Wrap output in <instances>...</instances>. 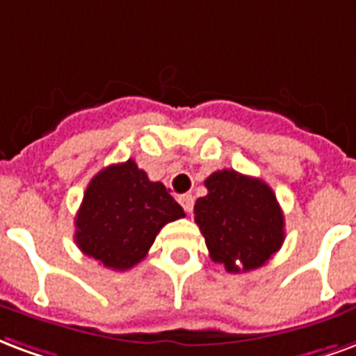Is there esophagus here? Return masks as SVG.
<instances>
[{
	"instance_id": "1",
	"label": "esophagus",
	"mask_w": 356,
	"mask_h": 356,
	"mask_svg": "<svg viewBox=\"0 0 356 356\" xmlns=\"http://www.w3.org/2000/svg\"><path fill=\"white\" fill-rule=\"evenodd\" d=\"M179 203L183 205V209L186 213H190L192 207H194V196H192V194H183V196H179Z\"/></svg>"
}]
</instances>
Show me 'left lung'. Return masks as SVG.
Instances as JSON below:
<instances>
[{
    "instance_id": "1",
    "label": "left lung",
    "mask_w": 356,
    "mask_h": 356,
    "mask_svg": "<svg viewBox=\"0 0 356 356\" xmlns=\"http://www.w3.org/2000/svg\"><path fill=\"white\" fill-rule=\"evenodd\" d=\"M205 186L207 196L194 205V220L211 259L222 263L227 273L263 267L286 237L284 213L273 188L235 170L214 172Z\"/></svg>"
}]
</instances>
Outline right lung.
Returning a JSON list of instances; mask_svg holds the SVG:
<instances>
[{"instance_id":"1","label":"right lung","mask_w":356,"mask_h":356,"mask_svg":"<svg viewBox=\"0 0 356 356\" xmlns=\"http://www.w3.org/2000/svg\"><path fill=\"white\" fill-rule=\"evenodd\" d=\"M184 211L162 183L130 159L100 170L86 188L76 214L74 241L104 267L127 270L142 261L168 222Z\"/></svg>"}]
</instances>
